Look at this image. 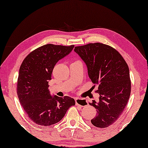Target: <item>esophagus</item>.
I'll return each instance as SVG.
<instances>
[{"label":"esophagus","mask_w":148,"mask_h":148,"mask_svg":"<svg viewBox=\"0 0 148 148\" xmlns=\"http://www.w3.org/2000/svg\"><path fill=\"white\" fill-rule=\"evenodd\" d=\"M75 104L77 106L84 107L88 105V102L84 98H75Z\"/></svg>","instance_id":"1"}]
</instances>
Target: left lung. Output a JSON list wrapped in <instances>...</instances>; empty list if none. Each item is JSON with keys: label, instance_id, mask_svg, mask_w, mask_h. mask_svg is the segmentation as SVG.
Returning a JSON list of instances; mask_svg holds the SVG:
<instances>
[{"label": "left lung", "instance_id": "8db88e82", "mask_svg": "<svg viewBox=\"0 0 148 148\" xmlns=\"http://www.w3.org/2000/svg\"><path fill=\"white\" fill-rule=\"evenodd\" d=\"M74 51L86 63L94 86H98L99 102L89 103L97 109L91 123L99 128L110 126L124 111L130 97L129 66L118 51L102 43L76 46Z\"/></svg>", "mask_w": 148, "mask_h": 148}]
</instances>
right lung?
I'll list each match as a JSON object with an SVG mask.
<instances>
[{"label": "right lung", "mask_w": 148, "mask_h": 148, "mask_svg": "<svg viewBox=\"0 0 148 148\" xmlns=\"http://www.w3.org/2000/svg\"><path fill=\"white\" fill-rule=\"evenodd\" d=\"M74 46L46 44L29 53L19 68L17 92L28 117L38 125L50 126L59 122L75 102L69 96L50 94L48 82L58 60L67 56Z\"/></svg>", "instance_id": "right-lung-1"}]
</instances>
